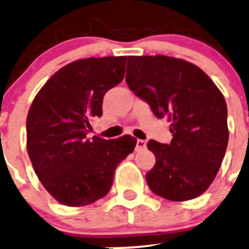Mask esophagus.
Here are the masks:
<instances>
[{
  "label": "esophagus",
  "mask_w": 249,
  "mask_h": 249,
  "mask_svg": "<svg viewBox=\"0 0 249 249\" xmlns=\"http://www.w3.org/2000/svg\"><path fill=\"white\" fill-rule=\"evenodd\" d=\"M146 147V142L145 140L138 139L137 140V150H142V148Z\"/></svg>",
  "instance_id": "1"
}]
</instances>
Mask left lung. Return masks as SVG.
I'll return each mask as SVG.
<instances>
[{
    "label": "left lung",
    "mask_w": 249,
    "mask_h": 249,
    "mask_svg": "<svg viewBox=\"0 0 249 249\" xmlns=\"http://www.w3.org/2000/svg\"><path fill=\"white\" fill-rule=\"evenodd\" d=\"M125 81L156 117L171 122L170 143H147L156 156L146 174L150 189L171 201L199 196L216 178L229 139L218 87L193 63L163 55L128 56Z\"/></svg>",
    "instance_id": "left-lung-1"
}]
</instances>
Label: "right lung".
<instances>
[{
    "mask_svg": "<svg viewBox=\"0 0 249 249\" xmlns=\"http://www.w3.org/2000/svg\"><path fill=\"white\" fill-rule=\"evenodd\" d=\"M125 56L85 58L58 69L35 97L26 120L27 152L44 188L67 206L107 194L116 166L134 151L130 135L86 138L104 94L124 76Z\"/></svg>",
    "mask_w": 249,
    "mask_h": 249,
    "instance_id": "obj_1",
    "label": "right lung"
}]
</instances>
